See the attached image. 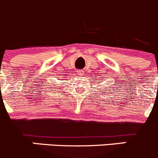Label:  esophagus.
Returning <instances> with one entry per match:
<instances>
[{"label": "esophagus", "mask_w": 158, "mask_h": 158, "mask_svg": "<svg viewBox=\"0 0 158 158\" xmlns=\"http://www.w3.org/2000/svg\"><path fill=\"white\" fill-rule=\"evenodd\" d=\"M76 74L79 75V76H82V75H83V71H82V70H77V71H76Z\"/></svg>", "instance_id": "1"}]
</instances>
